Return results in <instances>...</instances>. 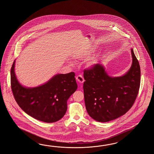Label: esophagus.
Wrapping results in <instances>:
<instances>
[{
    "label": "esophagus",
    "mask_w": 154,
    "mask_h": 154,
    "mask_svg": "<svg viewBox=\"0 0 154 154\" xmlns=\"http://www.w3.org/2000/svg\"><path fill=\"white\" fill-rule=\"evenodd\" d=\"M76 80L79 83H83L84 82V79L82 75H79L76 76Z\"/></svg>",
    "instance_id": "esophagus-1"
}]
</instances>
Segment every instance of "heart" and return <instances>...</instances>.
Returning <instances> with one entry per match:
<instances>
[{"mask_svg": "<svg viewBox=\"0 0 154 154\" xmlns=\"http://www.w3.org/2000/svg\"><path fill=\"white\" fill-rule=\"evenodd\" d=\"M93 51H94V48H92V49H89L88 51V53H88V54H90V53H91V52H92ZM92 64V63H90V65L91 66Z\"/></svg>", "mask_w": 154, "mask_h": 154, "instance_id": "b5f03b06", "label": "heart"}]
</instances>
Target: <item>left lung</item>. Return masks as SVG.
<instances>
[{
	"instance_id": "8db88e82",
	"label": "left lung",
	"mask_w": 154,
	"mask_h": 154,
	"mask_svg": "<svg viewBox=\"0 0 154 154\" xmlns=\"http://www.w3.org/2000/svg\"><path fill=\"white\" fill-rule=\"evenodd\" d=\"M133 63L125 75L112 78L103 66L95 64L85 69L83 85L88 115L97 121L107 122L125 115L137 97L140 84V68L133 49Z\"/></svg>"
}]
</instances>
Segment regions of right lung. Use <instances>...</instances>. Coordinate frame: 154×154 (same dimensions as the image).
Masks as SVG:
<instances>
[{"label": "right lung", "instance_id": "right-lung-1", "mask_svg": "<svg viewBox=\"0 0 154 154\" xmlns=\"http://www.w3.org/2000/svg\"><path fill=\"white\" fill-rule=\"evenodd\" d=\"M11 68V88L17 103L27 115L46 123L58 121L66 114L67 100L78 88L75 73L57 74L43 85L26 88L17 81Z\"/></svg>", "mask_w": 154, "mask_h": 154}]
</instances>
